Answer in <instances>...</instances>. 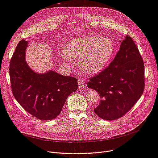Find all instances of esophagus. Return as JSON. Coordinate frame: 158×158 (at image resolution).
Returning <instances> with one entry per match:
<instances>
[{
    "label": "esophagus",
    "instance_id": "1",
    "mask_svg": "<svg viewBox=\"0 0 158 158\" xmlns=\"http://www.w3.org/2000/svg\"><path fill=\"white\" fill-rule=\"evenodd\" d=\"M85 84L84 81L82 79H78V86L79 88H83L84 87Z\"/></svg>",
    "mask_w": 158,
    "mask_h": 158
}]
</instances>
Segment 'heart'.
Listing matches in <instances>:
<instances>
[{
  "mask_svg": "<svg viewBox=\"0 0 158 158\" xmlns=\"http://www.w3.org/2000/svg\"><path fill=\"white\" fill-rule=\"evenodd\" d=\"M113 41L100 35L76 37L69 41L61 52L60 58L64 63L73 65L74 58L80 59V64L88 73L102 70L114 54Z\"/></svg>",
  "mask_w": 158,
  "mask_h": 158,
  "instance_id": "1",
  "label": "heart"
}]
</instances>
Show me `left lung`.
<instances>
[{
	"label": "left lung",
	"instance_id": "1",
	"mask_svg": "<svg viewBox=\"0 0 158 158\" xmlns=\"http://www.w3.org/2000/svg\"><path fill=\"white\" fill-rule=\"evenodd\" d=\"M87 86L99 94L94 113L104 120L117 119L130 111L144 89V64L132 38L127 35L108 67L89 79Z\"/></svg>",
	"mask_w": 158,
	"mask_h": 158
}]
</instances>
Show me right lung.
<instances>
[{"instance_id": "obj_1", "label": "right lung", "mask_w": 158, "mask_h": 158, "mask_svg": "<svg viewBox=\"0 0 158 158\" xmlns=\"http://www.w3.org/2000/svg\"><path fill=\"white\" fill-rule=\"evenodd\" d=\"M27 42L18 43L9 68L14 97L27 112L40 120H52L59 115L69 95L78 89V80L49 70L33 71L26 62Z\"/></svg>"}]
</instances>
